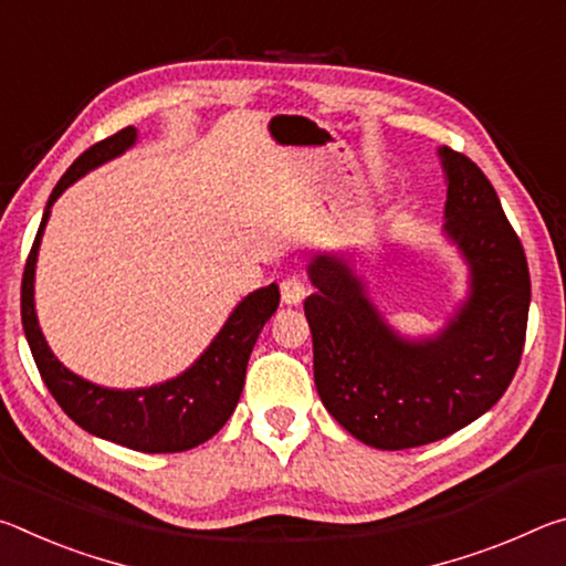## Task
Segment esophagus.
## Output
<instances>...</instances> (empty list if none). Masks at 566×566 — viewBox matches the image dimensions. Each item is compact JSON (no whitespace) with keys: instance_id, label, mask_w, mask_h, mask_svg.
I'll return each instance as SVG.
<instances>
[{"instance_id":"obj_1","label":"esophagus","mask_w":566,"mask_h":566,"mask_svg":"<svg viewBox=\"0 0 566 566\" xmlns=\"http://www.w3.org/2000/svg\"><path fill=\"white\" fill-rule=\"evenodd\" d=\"M304 296H306V284L302 276H286L282 282V302L296 306L304 302Z\"/></svg>"}]
</instances>
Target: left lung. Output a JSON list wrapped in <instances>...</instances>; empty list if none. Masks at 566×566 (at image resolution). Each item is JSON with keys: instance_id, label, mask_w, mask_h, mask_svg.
Masks as SVG:
<instances>
[{"instance_id": "8db88e82", "label": "left lung", "mask_w": 566, "mask_h": 566, "mask_svg": "<svg viewBox=\"0 0 566 566\" xmlns=\"http://www.w3.org/2000/svg\"><path fill=\"white\" fill-rule=\"evenodd\" d=\"M437 151L447 179L442 232L469 270L464 302L444 329L399 334L349 256L306 264L317 286L304 314L322 405L359 442L389 452L437 442L490 411L524 349L532 284L520 237L484 171L454 149Z\"/></svg>"}]
</instances>
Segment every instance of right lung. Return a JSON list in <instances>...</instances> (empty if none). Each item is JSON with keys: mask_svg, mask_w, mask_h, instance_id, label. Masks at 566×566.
<instances>
[{"mask_svg": "<svg viewBox=\"0 0 566 566\" xmlns=\"http://www.w3.org/2000/svg\"><path fill=\"white\" fill-rule=\"evenodd\" d=\"M134 142H137L134 127L112 134L84 151L56 181L50 202L44 207L32 252L27 256L22 276V327L46 389L52 391L64 415L84 432L134 449V452H187V449L212 439L232 417L244 387L249 354H252L262 327L280 306V286L270 284L247 294L229 314L212 344L199 354V359H195L189 369L167 381H159V385L139 389L102 387L66 369L46 344L34 310L36 254H40L52 205L76 179H82L104 161L124 155L134 147Z\"/></svg>", "mask_w": 566, "mask_h": 566, "instance_id": "right-lung-1", "label": "right lung"}]
</instances>
